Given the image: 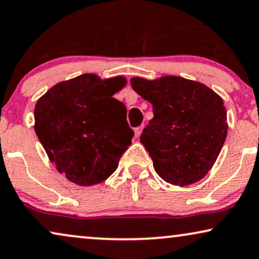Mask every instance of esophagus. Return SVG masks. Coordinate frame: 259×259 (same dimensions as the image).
I'll list each match as a JSON object with an SVG mask.
<instances>
[{
    "mask_svg": "<svg viewBox=\"0 0 259 259\" xmlns=\"http://www.w3.org/2000/svg\"><path fill=\"white\" fill-rule=\"evenodd\" d=\"M142 130H143V125H140V126L135 127V137H140L141 133H142Z\"/></svg>",
    "mask_w": 259,
    "mask_h": 259,
    "instance_id": "1",
    "label": "esophagus"
}]
</instances>
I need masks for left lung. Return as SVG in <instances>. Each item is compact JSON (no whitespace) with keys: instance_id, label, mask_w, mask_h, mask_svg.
Instances as JSON below:
<instances>
[{"instance_id":"1","label":"left lung","mask_w":259,"mask_h":259,"mask_svg":"<svg viewBox=\"0 0 259 259\" xmlns=\"http://www.w3.org/2000/svg\"><path fill=\"white\" fill-rule=\"evenodd\" d=\"M133 89L153 105L154 117L140 137L158 177L188 186L213 167L227 135L226 109L219 95L199 81L164 75L130 79Z\"/></svg>"}]
</instances>
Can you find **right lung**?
Here are the masks:
<instances>
[{"label":"right lung","mask_w":259,"mask_h":259,"mask_svg":"<svg viewBox=\"0 0 259 259\" xmlns=\"http://www.w3.org/2000/svg\"><path fill=\"white\" fill-rule=\"evenodd\" d=\"M124 77L85 73L58 82L36 102L34 129L59 173L79 186L106 180L132 144L126 108L112 96Z\"/></svg>","instance_id":"add662e5"}]
</instances>
